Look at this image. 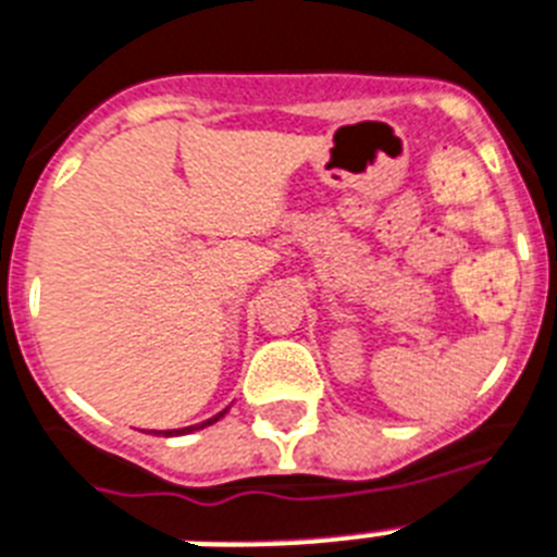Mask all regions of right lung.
Wrapping results in <instances>:
<instances>
[{"mask_svg": "<svg viewBox=\"0 0 557 557\" xmlns=\"http://www.w3.org/2000/svg\"><path fill=\"white\" fill-rule=\"evenodd\" d=\"M225 411H228V409H223V411H220V414H214V418L202 420V423H197V426H185V429H174V432H165V437H171V435H188V432H197V429H206V426H211V423H216V420L223 418Z\"/></svg>", "mask_w": 557, "mask_h": 557, "instance_id": "add662e5", "label": "right lung"}]
</instances>
